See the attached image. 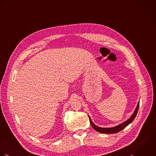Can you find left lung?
<instances>
[{
	"label": "left lung",
	"mask_w": 156,
	"mask_h": 156,
	"mask_svg": "<svg viewBox=\"0 0 156 156\" xmlns=\"http://www.w3.org/2000/svg\"><path fill=\"white\" fill-rule=\"evenodd\" d=\"M139 102L137 104V105L134 112V113H133V115H131V116L128 119L126 120L125 122H123L121 124L118 125L117 126H115L114 127H111V128H102V127H99L96 126V125L94 124V123L92 122L89 116V119H90V124L92 125V126L93 127L94 129H95L96 131L101 133H106V134H114V133H118L119 131H121V130H122L124 128H125L127 125L129 124L130 123H131L134 118L136 116V115L137 113L138 110H139Z\"/></svg>",
	"instance_id": "8db88e82"
}]
</instances>
